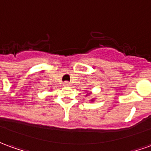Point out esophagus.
Segmentation results:
<instances>
[{
    "label": "esophagus",
    "instance_id": "esophagus-1",
    "mask_svg": "<svg viewBox=\"0 0 151 151\" xmlns=\"http://www.w3.org/2000/svg\"><path fill=\"white\" fill-rule=\"evenodd\" d=\"M63 86L65 87L70 86V83H69V82H64V83H63Z\"/></svg>",
    "mask_w": 151,
    "mask_h": 151
}]
</instances>
